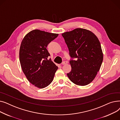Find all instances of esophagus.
<instances>
[{
	"mask_svg": "<svg viewBox=\"0 0 120 120\" xmlns=\"http://www.w3.org/2000/svg\"><path fill=\"white\" fill-rule=\"evenodd\" d=\"M68 64V62H67V61H64V62H63L62 63V65H66V64Z\"/></svg>",
	"mask_w": 120,
	"mask_h": 120,
	"instance_id": "1",
	"label": "esophagus"
}]
</instances>
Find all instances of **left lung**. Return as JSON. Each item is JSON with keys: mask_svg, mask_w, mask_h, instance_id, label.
<instances>
[{"mask_svg": "<svg viewBox=\"0 0 120 120\" xmlns=\"http://www.w3.org/2000/svg\"><path fill=\"white\" fill-rule=\"evenodd\" d=\"M71 58L70 72L67 73L74 84L84 86L90 83L99 71L103 53L97 37L91 31L77 28L62 34Z\"/></svg>", "mask_w": 120, "mask_h": 120, "instance_id": "left-lung-1", "label": "left lung"}]
</instances>
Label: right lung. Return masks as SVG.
I'll list each match as a JSON object with an SVG mask.
<instances>
[{"label":"right lung","mask_w":120,"mask_h":120,"mask_svg":"<svg viewBox=\"0 0 120 120\" xmlns=\"http://www.w3.org/2000/svg\"><path fill=\"white\" fill-rule=\"evenodd\" d=\"M58 34L34 30L24 36L19 49V60L23 72L30 82L43 89L53 81L56 66L50 59L47 47Z\"/></svg>","instance_id":"1"}]
</instances>
